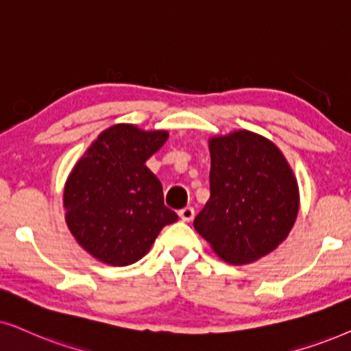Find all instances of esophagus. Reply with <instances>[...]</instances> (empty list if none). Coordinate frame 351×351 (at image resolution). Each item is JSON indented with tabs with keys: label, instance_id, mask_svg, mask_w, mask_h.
<instances>
[{
	"label": "esophagus",
	"instance_id": "1",
	"mask_svg": "<svg viewBox=\"0 0 351 351\" xmlns=\"http://www.w3.org/2000/svg\"><path fill=\"white\" fill-rule=\"evenodd\" d=\"M180 218L183 219V221H193L194 218V208L193 207H184L180 210Z\"/></svg>",
	"mask_w": 351,
	"mask_h": 351
}]
</instances>
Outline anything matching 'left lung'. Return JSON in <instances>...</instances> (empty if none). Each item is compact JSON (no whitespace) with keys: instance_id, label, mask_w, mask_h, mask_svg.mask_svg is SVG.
<instances>
[{"instance_id":"obj_1","label":"left lung","mask_w":351,"mask_h":351,"mask_svg":"<svg viewBox=\"0 0 351 351\" xmlns=\"http://www.w3.org/2000/svg\"><path fill=\"white\" fill-rule=\"evenodd\" d=\"M210 199L194 228L232 265L268 255L291 232L298 184L282 152L260 134L239 130L208 141Z\"/></svg>"}]
</instances>
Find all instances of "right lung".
Masks as SVG:
<instances>
[{
	"mask_svg": "<svg viewBox=\"0 0 351 351\" xmlns=\"http://www.w3.org/2000/svg\"><path fill=\"white\" fill-rule=\"evenodd\" d=\"M168 139L119 123L102 132L69 175L65 221L75 239L102 263L127 266L151 250L163 226L178 219L146 160Z\"/></svg>",
	"mask_w": 351,
	"mask_h": 351,
	"instance_id": "right-lung-1",
	"label": "right lung"
}]
</instances>
